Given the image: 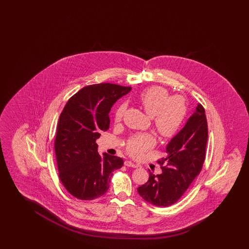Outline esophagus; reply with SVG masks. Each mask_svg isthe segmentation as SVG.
<instances>
[{"label":"esophagus","mask_w":249,"mask_h":249,"mask_svg":"<svg viewBox=\"0 0 249 249\" xmlns=\"http://www.w3.org/2000/svg\"><path fill=\"white\" fill-rule=\"evenodd\" d=\"M124 165H126V166H129V167H132V168H137L138 164H133L132 161H130V160H126V161H124Z\"/></svg>","instance_id":"obj_1"}]
</instances>
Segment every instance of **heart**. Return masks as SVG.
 <instances>
[{"label":"heart","mask_w":249,"mask_h":249,"mask_svg":"<svg viewBox=\"0 0 249 249\" xmlns=\"http://www.w3.org/2000/svg\"><path fill=\"white\" fill-rule=\"evenodd\" d=\"M139 101L144 110L153 119L155 129L164 139H172L180 132L187 115V104L183 97L170 96L169 91L161 86H151L143 90ZM126 107L121 104L115 112V121L120 122ZM154 145V139L149 134H137L126 144L128 153L139 158Z\"/></svg>","instance_id":"heart-1"}]
</instances>
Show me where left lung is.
I'll list each match as a JSON object with an SVG mask.
<instances>
[{"mask_svg":"<svg viewBox=\"0 0 249 249\" xmlns=\"http://www.w3.org/2000/svg\"><path fill=\"white\" fill-rule=\"evenodd\" d=\"M207 138L205 108L197 104L184 127L166 146V157L158 161L162 174L149 171L148 181L137 189L139 195L156 207H169L178 201L201 172Z\"/></svg>","mask_w":249,"mask_h":249,"instance_id":"obj_1","label":"left lung"}]
</instances>
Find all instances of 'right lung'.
<instances>
[{"label":"right lung","instance_id":"obj_1","mask_svg":"<svg viewBox=\"0 0 249 249\" xmlns=\"http://www.w3.org/2000/svg\"><path fill=\"white\" fill-rule=\"evenodd\" d=\"M131 90L108 83L88 85L72 96L61 112L54 149L58 177L74 197L92 200L103 196L113 172L122 167L121 158L98 153L96 140L109 128L112 106Z\"/></svg>","mask_w":249,"mask_h":249}]
</instances>
